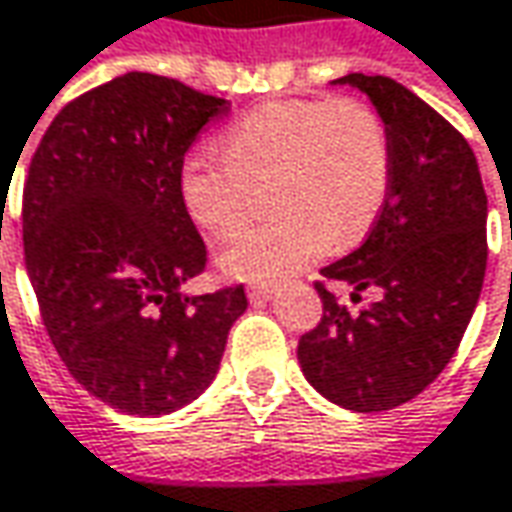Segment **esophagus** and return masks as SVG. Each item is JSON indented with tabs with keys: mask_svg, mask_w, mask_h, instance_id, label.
Returning <instances> with one entry per match:
<instances>
[{
	"mask_svg": "<svg viewBox=\"0 0 512 512\" xmlns=\"http://www.w3.org/2000/svg\"><path fill=\"white\" fill-rule=\"evenodd\" d=\"M272 295H275V289L272 286H249V298L252 301H272Z\"/></svg>",
	"mask_w": 512,
	"mask_h": 512,
	"instance_id": "obj_1",
	"label": "esophagus"
}]
</instances>
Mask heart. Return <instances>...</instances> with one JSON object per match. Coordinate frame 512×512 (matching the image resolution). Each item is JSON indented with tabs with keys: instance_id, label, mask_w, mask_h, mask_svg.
Instances as JSON below:
<instances>
[{
	"instance_id": "b5f03b06",
	"label": "heart",
	"mask_w": 512,
	"mask_h": 512,
	"mask_svg": "<svg viewBox=\"0 0 512 512\" xmlns=\"http://www.w3.org/2000/svg\"><path fill=\"white\" fill-rule=\"evenodd\" d=\"M269 220L237 231L220 252L228 278L278 284L353 246L374 226L388 188V138L359 101H272L226 130V150L202 144L179 165V199L196 226L223 237L269 182Z\"/></svg>"
}]
</instances>
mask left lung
Returning <instances> with one entry per match:
<instances>
[{"mask_svg": "<svg viewBox=\"0 0 512 512\" xmlns=\"http://www.w3.org/2000/svg\"><path fill=\"white\" fill-rule=\"evenodd\" d=\"M388 138V194L368 240L321 269L379 301L350 316L316 284L324 316L301 336L307 382L336 406L374 414L414 400L461 345L487 272V194L466 138L391 77L345 75Z\"/></svg>", "mask_w": 512, "mask_h": 512, "instance_id": "8db88e82", "label": "left lung"}]
</instances>
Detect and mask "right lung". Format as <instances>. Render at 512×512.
I'll use <instances>...</instances> for the list:
<instances>
[{"mask_svg":"<svg viewBox=\"0 0 512 512\" xmlns=\"http://www.w3.org/2000/svg\"><path fill=\"white\" fill-rule=\"evenodd\" d=\"M228 109L179 80L127 72L60 109L31 159L28 281L66 368L115 411L162 417L194 403L249 307L243 286L185 292L205 243L179 199V165Z\"/></svg>","mask_w":512,"mask_h":512,"instance_id":"add662e5","label":"right lung"}]
</instances>
